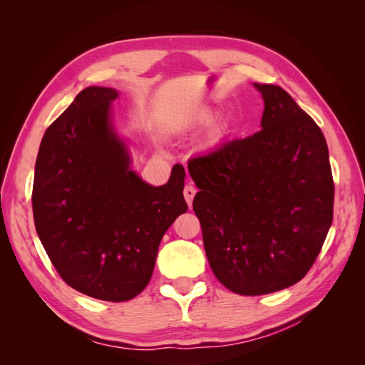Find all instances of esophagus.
Masks as SVG:
<instances>
[{"mask_svg": "<svg viewBox=\"0 0 365 365\" xmlns=\"http://www.w3.org/2000/svg\"><path fill=\"white\" fill-rule=\"evenodd\" d=\"M195 195H196V189H195L193 185L189 184V185L184 187V197H185V201H187V204H189V205H192Z\"/></svg>", "mask_w": 365, "mask_h": 365, "instance_id": "obj_1", "label": "esophagus"}]
</instances>
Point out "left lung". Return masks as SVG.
I'll return each mask as SVG.
<instances>
[{
    "label": "left lung",
    "mask_w": 365,
    "mask_h": 365,
    "mask_svg": "<svg viewBox=\"0 0 365 365\" xmlns=\"http://www.w3.org/2000/svg\"><path fill=\"white\" fill-rule=\"evenodd\" d=\"M264 109L256 134L189 163L193 210L216 279L240 295L300 282L334 219V180L322 129L283 88L254 83Z\"/></svg>",
    "instance_id": "8db88e82"
}]
</instances>
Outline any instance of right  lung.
I'll list each match as a JSON object with an SVG mask.
<instances>
[{
	"label": "right lung",
	"mask_w": 365,
	"mask_h": 365,
	"mask_svg": "<svg viewBox=\"0 0 365 365\" xmlns=\"http://www.w3.org/2000/svg\"><path fill=\"white\" fill-rule=\"evenodd\" d=\"M113 88L88 86L42 137L33 181L36 233L63 282L105 302L149 283L160 242L187 212L182 165L155 187L130 170L111 120Z\"/></svg>",
	"instance_id": "right-lung-1"
}]
</instances>
